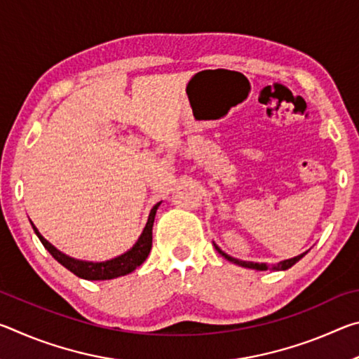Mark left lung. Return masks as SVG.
Instances as JSON below:
<instances>
[{
	"mask_svg": "<svg viewBox=\"0 0 359 359\" xmlns=\"http://www.w3.org/2000/svg\"><path fill=\"white\" fill-rule=\"evenodd\" d=\"M214 245H215V244H214ZM215 248H217V252L222 255V257H224L228 261H231V263H234V264H238V266H242V267H248V269H257V271H267V269H272V271H287V269H290L291 266L296 264L297 261H299V259L304 257V255L307 253V252H304V253H301V255H297V257H294V258L285 259V261H280V263H277V264H274V266H269V264H266V263H253V261H242V259H238V258H233V257H229L228 253H224L223 250H220V248H218L217 245H215Z\"/></svg>",
	"mask_w": 359,
	"mask_h": 359,
	"instance_id": "8db88e82",
	"label": "left lung"
}]
</instances>
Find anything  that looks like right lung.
<instances>
[{
    "label": "right lung",
    "mask_w": 359,
    "mask_h": 359,
    "mask_svg": "<svg viewBox=\"0 0 359 359\" xmlns=\"http://www.w3.org/2000/svg\"><path fill=\"white\" fill-rule=\"evenodd\" d=\"M160 204L161 203H156L154 208H151L147 224H145L141 238L137 239L136 244L133 245L128 252L120 255V257L107 259V261H101V263L82 261V259L68 257V255L60 252L58 248H55L50 244V242L42 238L38 228H36L33 223L32 226L34 229L36 236H38L39 241L42 242V245L47 248V252L50 253L60 264L65 266L68 271H71L72 274H76L81 278H85V280H111V278H117V277L130 274V272H133L136 267L141 266L145 261V258L149 257L150 248H151V228H154L156 209L160 208Z\"/></svg>",
    "instance_id": "add662e5"
}]
</instances>
